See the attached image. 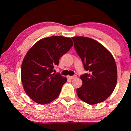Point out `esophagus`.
Wrapping results in <instances>:
<instances>
[{
    "mask_svg": "<svg viewBox=\"0 0 131 131\" xmlns=\"http://www.w3.org/2000/svg\"><path fill=\"white\" fill-rule=\"evenodd\" d=\"M69 78H70V79H75V78H77V76L76 75H74V76H69Z\"/></svg>",
    "mask_w": 131,
    "mask_h": 131,
    "instance_id": "obj_1",
    "label": "esophagus"
}]
</instances>
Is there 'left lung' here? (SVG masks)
Instances as JSON below:
<instances>
[{"instance_id": "8db88e82", "label": "left lung", "mask_w": 131, "mask_h": 131, "mask_svg": "<svg viewBox=\"0 0 131 131\" xmlns=\"http://www.w3.org/2000/svg\"><path fill=\"white\" fill-rule=\"evenodd\" d=\"M74 47L88 71L80 76L83 84L76 91L79 98L89 104L105 101L117 83L115 60L101 43L86 37H72Z\"/></svg>"}]
</instances>
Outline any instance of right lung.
Returning a JSON list of instances; mask_svg holds the SVG:
<instances>
[{
    "mask_svg": "<svg viewBox=\"0 0 131 131\" xmlns=\"http://www.w3.org/2000/svg\"><path fill=\"white\" fill-rule=\"evenodd\" d=\"M73 45L69 37L55 36L39 40L26 53L21 66V81L25 92L36 103L46 104L59 96L67 79L53 73V68Z\"/></svg>",
    "mask_w": 131,
    "mask_h": 131,
    "instance_id": "right-lung-1",
    "label": "right lung"
}]
</instances>
